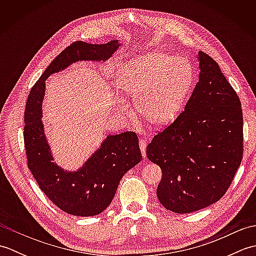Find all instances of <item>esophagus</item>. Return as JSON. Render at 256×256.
<instances>
[{"label":"esophagus","mask_w":256,"mask_h":256,"mask_svg":"<svg viewBox=\"0 0 256 256\" xmlns=\"http://www.w3.org/2000/svg\"><path fill=\"white\" fill-rule=\"evenodd\" d=\"M140 148L142 152L143 157H146V140H140Z\"/></svg>","instance_id":"1"}]
</instances>
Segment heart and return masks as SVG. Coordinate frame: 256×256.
Masks as SVG:
<instances>
[{
    "instance_id": "heart-1",
    "label": "heart",
    "mask_w": 256,
    "mask_h": 256,
    "mask_svg": "<svg viewBox=\"0 0 256 256\" xmlns=\"http://www.w3.org/2000/svg\"><path fill=\"white\" fill-rule=\"evenodd\" d=\"M192 79L188 59L155 52L125 64L116 86L135 101L140 118L154 126H164L180 112Z\"/></svg>"
}]
</instances>
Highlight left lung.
Here are the masks:
<instances>
[{"label":"left lung","instance_id":"1","mask_svg":"<svg viewBox=\"0 0 256 256\" xmlns=\"http://www.w3.org/2000/svg\"><path fill=\"white\" fill-rule=\"evenodd\" d=\"M198 60L199 80L184 110L146 148L162 170L160 202L176 214L220 200L243 157L241 101L216 60L204 52Z\"/></svg>","mask_w":256,"mask_h":256}]
</instances>
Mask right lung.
Returning <instances> with one entry per match:
<instances>
[{"label": "right lung", "instance_id": "obj_1", "mask_svg": "<svg viewBox=\"0 0 256 256\" xmlns=\"http://www.w3.org/2000/svg\"><path fill=\"white\" fill-rule=\"evenodd\" d=\"M120 44L111 40L94 45L74 42L54 59L32 86L24 113V144L27 166L38 186L52 204L69 214L96 216L104 211L116 192L124 174L142 160L138 138L134 132L108 135L80 170L67 172L54 158L42 122L45 80L79 60L106 62Z\"/></svg>", "mask_w": 256, "mask_h": 256}]
</instances>
